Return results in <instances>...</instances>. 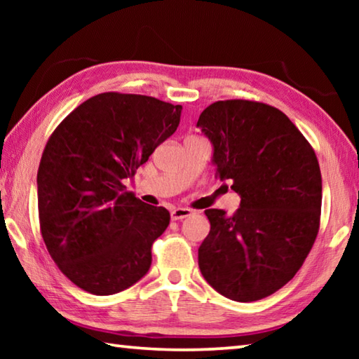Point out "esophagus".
Instances as JSON below:
<instances>
[{
    "mask_svg": "<svg viewBox=\"0 0 359 359\" xmlns=\"http://www.w3.org/2000/svg\"><path fill=\"white\" fill-rule=\"evenodd\" d=\"M191 214H193V212L190 209H187V208H175L171 212V218H172V220H184V218L190 217Z\"/></svg>",
    "mask_w": 359,
    "mask_h": 359,
    "instance_id": "obj_1",
    "label": "esophagus"
}]
</instances>
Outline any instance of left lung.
I'll list each match as a JSON object with an SVG mask.
<instances>
[{
  "instance_id": "obj_1",
  "label": "left lung",
  "mask_w": 359,
  "mask_h": 359,
  "mask_svg": "<svg viewBox=\"0 0 359 359\" xmlns=\"http://www.w3.org/2000/svg\"><path fill=\"white\" fill-rule=\"evenodd\" d=\"M198 126L214 145L215 177L233 182L241 196L231 217L205 210L210 231L198 250L199 269L228 299H263L294 277L317 239V155L293 121L264 102L217 101Z\"/></svg>"
}]
</instances>
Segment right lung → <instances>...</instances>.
Here are the masks:
<instances>
[{"mask_svg": "<svg viewBox=\"0 0 359 359\" xmlns=\"http://www.w3.org/2000/svg\"><path fill=\"white\" fill-rule=\"evenodd\" d=\"M182 106L107 92L77 106L48 137L38 169L41 234L58 269L96 296L135 285L171 215L123 180L174 135Z\"/></svg>", "mask_w": 359, "mask_h": 359, "instance_id": "add662e5", "label": "right lung"}]
</instances>
